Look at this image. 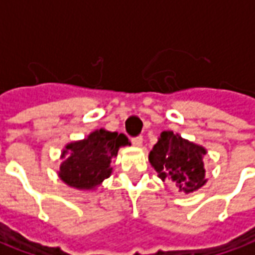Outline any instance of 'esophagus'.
Here are the masks:
<instances>
[{"instance_id":"1","label":"esophagus","mask_w":255,"mask_h":255,"mask_svg":"<svg viewBox=\"0 0 255 255\" xmlns=\"http://www.w3.org/2000/svg\"><path fill=\"white\" fill-rule=\"evenodd\" d=\"M131 142L135 147H140L142 144H143V138L142 136H136V138H132L131 139Z\"/></svg>"}]
</instances>
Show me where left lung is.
Masks as SVG:
<instances>
[{"mask_svg": "<svg viewBox=\"0 0 255 255\" xmlns=\"http://www.w3.org/2000/svg\"><path fill=\"white\" fill-rule=\"evenodd\" d=\"M208 150L173 131H162L149 154V161L161 180H172L180 191L192 192L203 187V157Z\"/></svg>", "mask_w": 255, "mask_h": 255, "instance_id": "obj_1", "label": "left lung"}]
</instances>
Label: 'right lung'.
Returning a JSON list of instances; mask_svg holds the SVG:
<instances>
[{"mask_svg":"<svg viewBox=\"0 0 255 255\" xmlns=\"http://www.w3.org/2000/svg\"><path fill=\"white\" fill-rule=\"evenodd\" d=\"M124 133L111 132L105 128L95 129L84 139L64 146L58 177L76 190H95L112 175V160L120 147L129 146Z\"/></svg>","mask_w":255,"mask_h":255,"instance_id":"add662e5","label":"right lung"}]
</instances>
